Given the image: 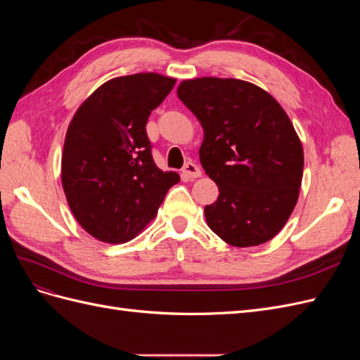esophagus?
Here are the masks:
<instances>
[{
	"mask_svg": "<svg viewBox=\"0 0 360 360\" xmlns=\"http://www.w3.org/2000/svg\"><path fill=\"white\" fill-rule=\"evenodd\" d=\"M183 172L186 174V176H188L189 179H198V177H201V168H200L195 162L184 163Z\"/></svg>",
	"mask_w": 360,
	"mask_h": 360,
	"instance_id": "34e87169",
	"label": "esophagus"
}]
</instances>
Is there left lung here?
I'll return each mask as SVG.
<instances>
[{
  "label": "left lung",
  "instance_id": "obj_1",
  "mask_svg": "<svg viewBox=\"0 0 360 360\" xmlns=\"http://www.w3.org/2000/svg\"><path fill=\"white\" fill-rule=\"evenodd\" d=\"M177 96L202 126L200 160L219 188L204 209L207 225L231 246L269 242L296 207L303 176L287 112L263 89L233 78L183 81Z\"/></svg>",
  "mask_w": 360,
  "mask_h": 360
}]
</instances>
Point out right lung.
Returning a JSON list of instances; mask_svg holds the SVG:
<instances>
[{
	"mask_svg": "<svg viewBox=\"0 0 360 360\" xmlns=\"http://www.w3.org/2000/svg\"><path fill=\"white\" fill-rule=\"evenodd\" d=\"M176 79L159 73L120 76L101 85L73 115L61 156V183L84 230L105 243L132 240L155 219L180 181L151 156V111Z\"/></svg>",
	"mask_w": 360,
	"mask_h": 360,
	"instance_id": "add662e5",
	"label": "right lung"
}]
</instances>
